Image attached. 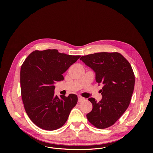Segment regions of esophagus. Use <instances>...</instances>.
Segmentation results:
<instances>
[{"instance_id":"34e87169","label":"esophagus","mask_w":153,"mask_h":153,"mask_svg":"<svg viewBox=\"0 0 153 153\" xmlns=\"http://www.w3.org/2000/svg\"><path fill=\"white\" fill-rule=\"evenodd\" d=\"M83 100H85V99L81 96H78V102H82Z\"/></svg>"}]
</instances>
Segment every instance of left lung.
Segmentation results:
<instances>
[{
	"mask_svg": "<svg viewBox=\"0 0 153 153\" xmlns=\"http://www.w3.org/2000/svg\"><path fill=\"white\" fill-rule=\"evenodd\" d=\"M96 73V80L103 86L102 98L88 100L93 109L86 114L88 121L99 129L114 125L128 108L134 88L135 77L129 62L119 53H96L80 58Z\"/></svg>",
	"mask_w": 153,
	"mask_h": 153,
	"instance_id": "8db88e82",
	"label": "left lung"
}]
</instances>
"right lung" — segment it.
Masks as SVG:
<instances>
[{"label":"right lung","instance_id":"1","mask_svg":"<svg viewBox=\"0 0 153 153\" xmlns=\"http://www.w3.org/2000/svg\"><path fill=\"white\" fill-rule=\"evenodd\" d=\"M80 56L60 53L57 50H36L20 69V89L25 111L38 127L56 130L67 122L77 96L54 94V84L63 80V74Z\"/></svg>","mask_w":153,"mask_h":153}]
</instances>
